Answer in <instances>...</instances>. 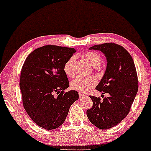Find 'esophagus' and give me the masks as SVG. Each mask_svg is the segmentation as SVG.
<instances>
[{
    "instance_id": "obj_1",
    "label": "esophagus",
    "mask_w": 151,
    "mask_h": 151,
    "mask_svg": "<svg viewBox=\"0 0 151 151\" xmlns=\"http://www.w3.org/2000/svg\"><path fill=\"white\" fill-rule=\"evenodd\" d=\"M86 96V95L84 94V93H82V92H79V97L80 98H84V97H85Z\"/></svg>"
}]
</instances>
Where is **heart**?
Segmentation results:
<instances>
[{"label": "heart", "mask_w": 151, "mask_h": 151, "mask_svg": "<svg viewBox=\"0 0 151 151\" xmlns=\"http://www.w3.org/2000/svg\"><path fill=\"white\" fill-rule=\"evenodd\" d=\"M87 61L92 67H98L102 63V57L98 53L90 51L85 53ZM75 56H71L67 60L63 67V71L68 77H73L74 76L73 65L75 63ZM97 84V80L94 77H82L78 76L71 82V87L74 90L81 92H86Z\"/></svg>", "instance_id": "b5f03b06"}]
</instances>
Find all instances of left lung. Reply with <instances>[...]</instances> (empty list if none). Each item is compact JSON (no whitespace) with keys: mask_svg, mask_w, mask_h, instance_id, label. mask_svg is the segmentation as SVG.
Segmentation results:
<instances>
[{"mask_svg":"<svg viewBox=\"0 0 151 151\" xmlns=\"http://www.w3.org/2000/svg\"><path fill=\"white\" fill-rule=\"evenodd\" d=\"M89 49L100 51L106 58L105 73L96 89L109 97L100 100L90 96L93 106L86 115L93 124L100 129H109L120 122L130 111L138 90L137 72L130 53L120 45L104 43Z\"/></svg>","mask_w":151,"mask_h":151,"instance_id":"1","label":"left lung"}]
</instances>
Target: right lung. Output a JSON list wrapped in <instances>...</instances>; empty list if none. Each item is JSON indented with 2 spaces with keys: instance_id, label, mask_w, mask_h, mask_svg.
<instances>
[{
  "instance_id": "right-lung-1",
  "label": "right lung",
  "mask_w": 151,
  "mask_h": 151,
  "mask_svg": "<svg viewBox=\"0 0 151 151\" xmlns=\"http://www.w3.org/2000/svg\"><path fill=\"white\" fill-rule=\"evenodd\" d=\"M75 52L73 48L46 45L33 51L22 66L20 88L24 108L43 129L52 130L63 124L70 106L79 98L75 90L64 92L69 83L63 67ZM54 92L59 94L56 98Z\"/></svg>"
}]
</instances>
